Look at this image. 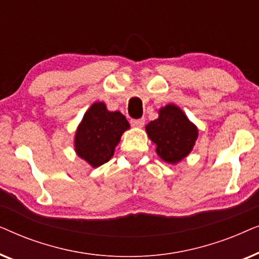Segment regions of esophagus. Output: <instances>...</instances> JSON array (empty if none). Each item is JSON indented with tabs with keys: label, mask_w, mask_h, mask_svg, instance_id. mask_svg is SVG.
Segmentation results:
<instances>
[{
	"label": "esophagus",
	"mask_w": 259,
	"mask_h": 259,
	"mask_svg": "<svg viewBox=\"0 0 259 259\" xmlns=\"http://www.w3.org/2000/svg\"><path fill=\"white\" fill-rule=\"evenodd\" d=\"M145 123V119H132L131 120V125L133 127H143Z\"/></svg>",
	"instance_id": "esophagus-1"
}]
</instances>
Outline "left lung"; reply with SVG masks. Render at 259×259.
Segmentation results:
<instances>
[{
	"label": "left lung",
	"instance_id": "obj_1",
	"mask_svg": "<svg viewBox=\"0 0 259 259\" xmlns=\"http://www.w3.org/2000/svg\"><path fill=\"white\" fill-rule=\"evenodd\" d=\"M158 113V119L146 125V133L157 145L155 152L159 157L176 165L192 152L198 139V127L175 104L159 108Z\"/></svg>",
	"mask_w": 259,
	"mask_h": 259
}]
</instances>
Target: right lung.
Masks as SVG:
<instances>
[{
	"mask_svg": "<svg viewBox=\"0 0 259 259\" xmlns=\"http://www.w3.org/2000/svg\"><path fill=\"white\" fill-rule=\"evenodd\" d=\"M130 123L120 112H111L102 101L94 102L77 126L74 150L92 167L104 165L114 154L122 133Z\"/></svg>",
	"mask_w": 259,
	"mask_h": 259,
	"instance_id": "1",
	"label": "right lung"
}]
</instances>
